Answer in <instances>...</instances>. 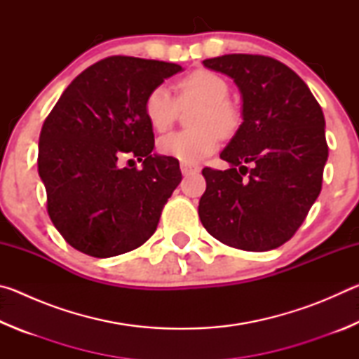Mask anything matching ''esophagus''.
<instances>
[{
	"instance_id": "esophagus-1",
	"label": "esophagus",
	"mask_w": 359,
	"mask_h": 359,
	"mask_svg": "<svg viewBox=\"0 0 359 359\" xmlns=\"http://www.w3.org/2000/svg\"><path fill=\"white\" fill-rule=\"evenodd\" d=\"M180 171L184 175H190L199 171V168L196 165H190V163H180Z\"/></svg>"
}]
</instances>
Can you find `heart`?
I'll list each match as a JSON object with an SVG mask.
<instances>
[{
    "mask_svg": "<svg viewBox=\"0 0 359 359\" xmlns=\"http://www.w3.org/2000/svg\"><path fill=\"white\" fill-rule=\"evenodd\" d=\"M175 88L179 101L165 85L151 90L144 102L145 117L156 131H166L177 118L179 102H199L191 118L196 128L169 133L158 141L161 155L182 163H196L217 150L220 135L229 136L238 130L239 114L228 101L229 85L215 72L194 71L180 79Z\"/></svg>",
    "mask_w": 359,
    "mask_h": 359,
    "instance_id": "1",
    "label": "heart"
}]
</instances>
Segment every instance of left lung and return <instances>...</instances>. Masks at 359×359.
Segmentation results:
<instances>
[{
  "label": "left lung",
  "instance_id": "1",
  "mask_svg": "<svg viewBox=\"0 0 359 359\" xmlns=\"http://www.w3.org/2000/svg\"><path fill=\"white\" fill-rule=\"evenodd\" d=\"M203 63L234 79L244 121L220 154L231 168L203 169L199 218L229 247L272 250L293 238L321 191L323 111L306 82L278 60L231 53Z\"/></svg>",
  "mask_w": 359,
  "mask_h": 359
}]
</instances>
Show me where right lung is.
Segmentation results:
<instances>
[{"mask_svg":"<svg viewBox=\"0 0 359 359\" xmlns=\"http://www.w3.org/2000/svg\"><path fill=\"white\" fill-rule=\"evenodd\" d=\"M182 66L114 55L72 81L42 125L38 171L47 214L76 250L109 258L141 247L180 184L179 160L151 155L147 95ZM135 156L143 169L120 168ZM133 161V160H130Z\"/></svg>","mask_w":359,"mask_h":359,"instance_id":"add662e5","label":"right lung"}]
</instances>
